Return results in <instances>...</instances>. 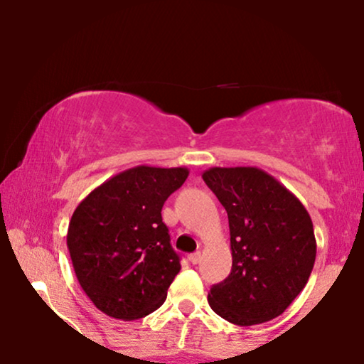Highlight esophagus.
<instances>
[{
	"label": "esophagus",
	"mask_w": 364,
	"mask_h": 364,
	"mask_svg": "<svg viewBox=\"0 0 364 364\" xmlns=\"http://www.w3.org/2000/svg\"><path fill=\"white\" fill-rule=\"evenodd\" d=\"M200 260H202V253H200V252H195V253L190 255V262L193 263V265L200 263Z\"/></svg>",
	"instance_id": "obj_1"
}]
</instances>
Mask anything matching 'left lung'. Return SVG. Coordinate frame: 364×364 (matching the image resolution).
Instances as JSON below:
<instances>
[{
    "label": "left lung",
    "mask_w": 364,
    "mask_h": 364,
    "mask_svg": "<svg viewBox=\"0 0 364 364\" xmlns=\"http://www.w3.org/2000/svg\"><path fill=\"white\" fill-rule=\"evenodd\" d=\"M228 212L231 274L208 304L241 327L282 315L306 286L316 257L311 217L282 183L258 168H210L202 174Z\"/></svg>",
    "instance_id": "left-lung-1"
}]
</instances>
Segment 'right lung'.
I'll list each match as a JSON object with an SVG mask.
<instances>
[{"instance_id": "add662e5", "label": "right lung", "mask_w": 364, "mask_h": 364, "mask_svg": "<svg viewBox=\"0 0 364 364\" xmlns=\"http://www.w3.org/2000/svg\"><path fill=\"white\" fill-rule=\"evenodd\" d=\"M188 174L186 168L136 166L75 208L66 235L75 275L107 316L139 320L166 301L181 263L161 210Z\"/></svg>"}]
</instances>
